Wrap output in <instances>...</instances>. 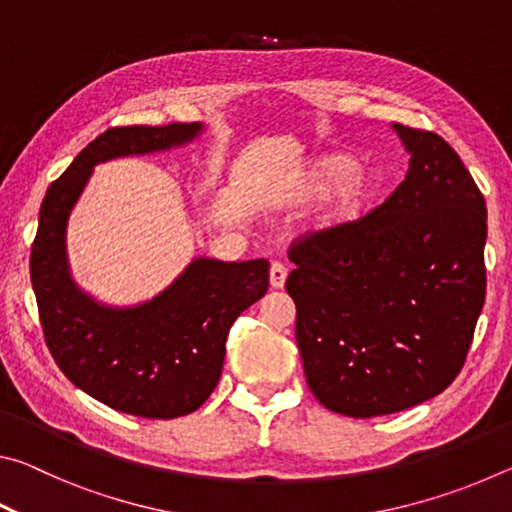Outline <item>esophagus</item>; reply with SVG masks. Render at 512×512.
<instances>
[{"label": "esophagus", "mask_w": 512, "mask_h": 512, "mask_svg": "<svg viewBox=\"0 0 512 512\" xmlns=\"http://www.w3.org/2000/svg\"><path fill=\"white\" fill-rule=\"evenodd\" d=\"M268 280H271L273 289H282L284 282H287V266L280 262H273L271 271H268Z\"/></svg>", "instance_id": "obj_1"}]
</instances>
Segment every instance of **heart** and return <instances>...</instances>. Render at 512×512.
I'll return each instance as SVG.
<instances>
[{"label":"heart","mask_w":512,"mask_h":512,"mask_svg":"<svg viewBox=\"0 0 512 512\" xmlns=\"http://www.w3.org/2000/svg\"><path fill=\"white\" fill-rule=\"evenodd\" d=\"M377 194V183L366 169L354 167L350 155L332 153L316 158L300 173L291 198L296 203H311L325 196L316 216V228L339 232L366 216Z\"/></svg>","instance_id":"obj_1"}]
</instances>
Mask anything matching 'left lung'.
<instances>
[{
    "mask_svg": "<svg viewBox=\"0 0 512 512\" xmlns=\"http://www.w3.org/2000/svg\"><path fill=\"white\" fill-rule=\"evenodd\" d=\"M406 178L339 232L289 248L296 341L316 400L375 418L443 393L461 372L485 300L483 194L443 137L393 124Z\"/></svg>",
    "mask_w": 512,
    "mask_h": 512,
    "instance_id": "8db88e82",
    "label": "left lung"
}]
</instances>
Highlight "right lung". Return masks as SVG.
<instances>
[{
	"instance_id": "right-lung-1",
	"label": "right lung",
	"mask_w": 512,
	"mask_h": 512,
	"mask_svg": "<svg viewBox=\"0 0 512 512\" xmlns=\"http://www.w3.org/2000/svg\"><path fill=\"white\" fill-rule=\"evenodd\" d=\"M201 124L108 128L47 189L31 248V284L47 348L65 377L110 409L171 420L196 411L219 384L225 339L241 311L268 289V262L198 257L144 305H99L69 275L65 230L94 164L164 151Z\"/></svg>"
}]
</instances>
